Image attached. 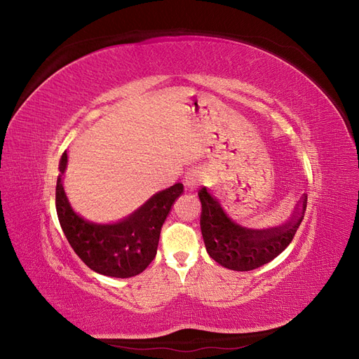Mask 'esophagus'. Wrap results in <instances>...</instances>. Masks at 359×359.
<instances>
[{
    "instance_id": "1",
    "label": "esophagus",
    "mask_w": 359,
    "mask_h": 359,
    "mask_svg": "<svg viewBox=\"0 0 359 359\" xmlns=\"http://www.w3.org/2000/svg\"><path fill=\"white\" fill-rule=\"evenodd\" d=\"M184 186H186V190L189 191H196L201 186V172L196 169L189 170L186 177H184Z\"/></svg>"
}]
</instances>
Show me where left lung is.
<instances>
[{
    "instance_id": "8db88e82",
    "label": "left lung",
    "mask_w": 359,
    "mask_h": 359,
    "mask_svg": "<svg viewBox=\"0 0 359 359\" xmlns=\"http://www.w3.org/2000/svg\"><path fill=\"white\" fill-rule=\"evenodd\" d=\"M198 194L206 252L217 264L233 271H252L276 259L292 243L307 208V194H304L297 214L287 223L259 229L235 222L205 187Z\"/></svg>"
}]
</instances>
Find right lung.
<instances>
[{
	"instance_id": "add662e5",
	"label": "right lung",
	"mask_w": 359,
	"mask_h": 359,
	"mask_svg": "<svg viewBox=\"0 0 359 359\" xmlns=\"http://www.w3.org/2000/svg\"><path fill=\"white\" fill-rule=\"evenodd\" d=\"M67 151L60 160L55 206L61 229L74 253L95 273L128 278L142 273L157 255L161 226L184 190L181 182L156 193L140 208L116 223L85 220L74 212L62 186Z\"/></svg>"
}]
</instances>
